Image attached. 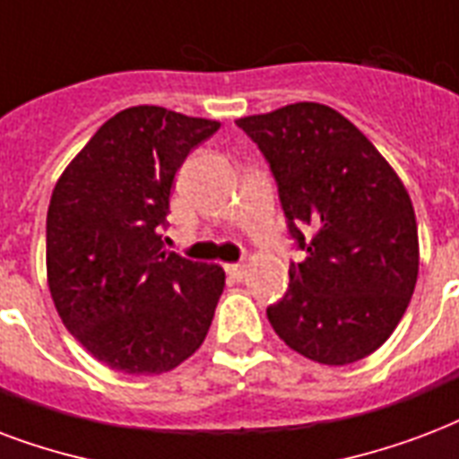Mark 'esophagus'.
I'll return each instance as SVG.
<instances>
[{
  "instance_id": "obj_1",
  "label": "esophagus",
  "mask_w": 459,
  "mask_h": 459,
  "mask_svg": "<svg viewBox=\"0 0 459 459\" xmlns=\"http://www.w3.org/2000/svg\"><path fill=\"white\" fill-rule=\"evenodd\" d=\"M226 272H229V276L233 279V281H240L245 276V272H247V264L245 262H236V264H226Z\"/></svg>"
}]
</instances>
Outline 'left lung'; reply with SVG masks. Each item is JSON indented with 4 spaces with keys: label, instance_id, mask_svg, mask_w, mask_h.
Wrapping results in <instances>:
<instances>
[{
    "label": "left lung",
    "instance_id": "obj_1",
    "mask_svg": "<svg viewBox=\"0 0 459 459\" xmlns=\"http://www.w3.org/2000/svg\"><path fill=\"white\" fill-rule=\"evenodd\" d=\"M267 156L289 230L306 250L267 307L293 351L325 366L361 361L400 325L419 276L414 204L361 129L323 103L236 120Z\"/></svg>",
    "mask_w": 459,
    "mask_h": 459
}]
</instances>
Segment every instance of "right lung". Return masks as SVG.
<instances>
[{"mask_svg":"<svg viewBox=\"0 0 459 459\" xmlns=\"http://www.w3.org/2000/svg\"><path fill=\"white\" fill-rule=\"evenodd\" d=\"M221 122L134 105L100 125L48 206V286L65 327L105 366L160 376L204 342L219 264L163 250L159 226L187 153Z\"/></svg>","mask_w":459,"mask_h":459,"instance_id":"right-lung-1","label":"right lung"}]
</instances>
